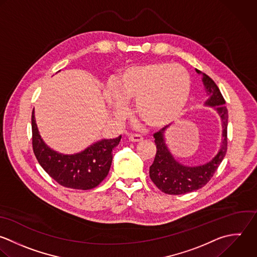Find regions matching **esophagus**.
<instances>
[{"label":"esophagus","instance_id":"esophagus-1","mask_svg":"<svg viewBox=\"0 0 257 257\" xmlns=\"http://www.w3.org/2000/svg\"><path fill=\"white\" fill-rule=\"evenodd\" d=\"M129 140L131 142H140L143 140V137L138 134H131V135H129Z\"/></svg>","mask_w":257,"mask_h":257}]
</instances>
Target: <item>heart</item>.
Segmentation results:
<instances>
[{"mask_svg": "<svg viewBox=\"0 0 257 257\" xmlns=\"http://www.w3.org/2000/svg\"><path fill=\"white\" fill-rule=\"evenodd\" d=\"M123 104L136 103V116L152 128L175 121L184 111L191 93V78L181 66L153 62L123 71L115 85Z\"/></svg>", "mask_w": 257, "mask_h": 257, "instance_id": "heart-1", "label": "heart"}]
</instances>
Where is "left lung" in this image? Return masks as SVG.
Returning <instances> with one entry per match:
<instances>
[{
    "instance_id": "1",
    "label": "left lung",
    "mask_w": 257,
    "mask_h": 257,
    "mask_svg": "<svg viewBox=\"0 0 257 257\" xmlns=\"http://www.w3.org/2000/svg\"><path fill=\"white\" fill-rule=\"evenodd\" d=\"M197 73H201L196 70ZM203 83L209 98L206 105L215 106L222 119L223 140L218 154L207 164L197 167H187L179 164L170 154L164 142L163 133L166 127L154 133L156 144V155L153 164L150 166L149 175L153 183L162 192L170 195H180L197 190L206 185L213 177L227 151V125L228 111L224 106L225 100L214 81L203 74Z\"/></svg>"
}]
</instances>
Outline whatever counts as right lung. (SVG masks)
Returning <instances> with one entry per match:
<instances>
[{"label":"right lung","mask_w":257,"mask_h":257,"mask_svg":"<svg viewBox=\"0 0 257 257\" xmlns=\"http://www.w3.org/2000/svg\"><path fill=\"white\" fill-rule=\"evenodd\" d=\"M121 136L99 141L81 153L62 155L51 150L41 139L32 113V145L34 154L42 168L60 185L88 190L98 186L108 175L112 163V150L119 144Z\"/></svg>","instance_id":"1"}]
</instances>
